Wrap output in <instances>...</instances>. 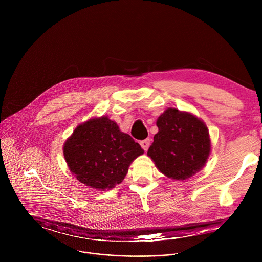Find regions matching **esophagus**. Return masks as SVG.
<instances>
[{
    "instance_id": "34e87169",
    "label": "esophagus",
    "mask_w": 262,
    "mask_h": 262,
    "mask_svg": "<svg viewBox=\"0 0 262 262\" xmlns=\"http://www.w3.org/2000/svg\"><path fill=\"white\" fill-rule=\"evenodd\" d=\"M140 144H141L142 148H143L144 150L146 151L147 149L149 148V146H150V140H149V139H145V140H142V141L140 142Z\"/></svg>"
}]
</instances>
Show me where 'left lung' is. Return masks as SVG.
<instances>
[{"mask_svg":"<svg viewBox=\"0 0 262 262\" xmlns=\"http://www.w3.org/2000/svg\"><path fill=\"white\" fill-rule=\"evenodd\" d=\"M157 125L147 155L166 176L184 180L196 174L206 163L210 140L205 124L192 114L167 108Z\"/></svg>","mask_w":262,"mask_h":262,"instance_id":"1","label":"left lung"}]
</instances>
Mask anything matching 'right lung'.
Instances as JSON below:
<instances>
[{
    "mask_svg": "<svg viewBox=\"0 0 262 262\" xmlns=\"http://www.w3.org/2000/svg\"><path fill=\"white\" fill-rule=\"evenodd\" d=\"M63 150L72 174L80 182L97 190L119 184L130 163L144 152L139 143L106 117L79 125Z\"/></svg>",
    "mask_w": 262,
    "mask_h": 262,
    "instance_id": "add662e5",
    "label": "right lung"
}]
</instances>
